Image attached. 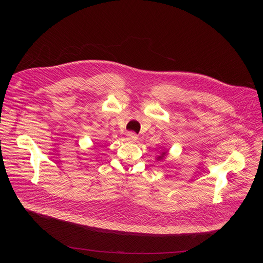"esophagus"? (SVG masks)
<instances>
[{
  "label": "esophagus",
  "mask_w": 263,
  "mask_h": 263,
  "mask_svg": "<svg viewBox=\"0 0 263 263\" xmlns=\"http://www.w3.org/2000/svg\"><path fill=\"white\" fill-rule=\"evenodd\" d=\"M137 138H138L137 135H136L135 133H133V132H130V133L128 134V140H130V141H132V142L136 141Z\"/></svg>",
  "instance_id": "esophagus-1"
}]
</instances>
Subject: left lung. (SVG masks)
<instances>
[{"label":"left lung","instance_id":"8db88e82","mask_svg":"<svg viewBox=\"0 0 263 263\" xmlns=\"http://www.w3.org/2000/svg\"><path fill=\"white\" fill-rule=\"evenodd\" d=\"M167 154H168V151H163L162 153H160V155H158V156L156 157V160H157V161L163 160V159L167 156Z\"/></svg>","mask_w":263,"mask_h":263}]
</instances>
